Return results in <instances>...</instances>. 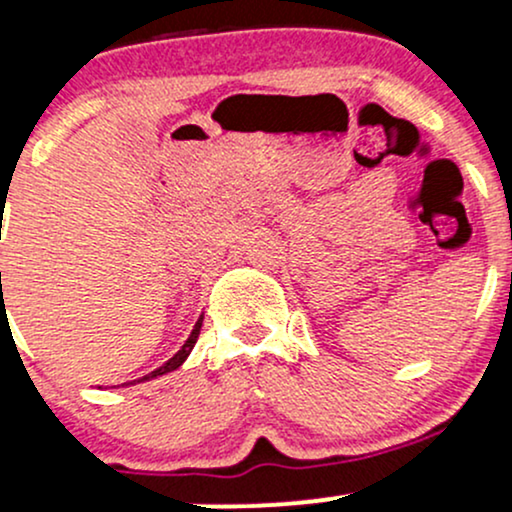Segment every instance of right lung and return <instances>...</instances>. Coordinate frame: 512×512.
Returning a JSON list of instances; mask_svg holds the SVG:
<instances>
[{
	"label": "right lung",
	"instance_id": "right-lung-1",
	"mask_svg": "<svg viewBox=\"0 0 512 512\" xmlns=\"http://www.w3.org/2000/svg\"><path fill=\"white\" fill-rule=\"evenodd\" d=\"M2 276V274H0ZM202 320L204 317H199L197 320V325H195V330H192V334L190 337H187V342L182 344V349L178 351V354H175L173 358H170V361H166L163 363L161 368H156L154 373H149V375H144L142 380H151V378H158V375H166V373H170V370H175V368H180L182 366V361H185L187 356H190V351H192V346H195V342H197V337H199V330H202Z\"/></svg>",
	"mask_w": 512,
	"mask_h": 512
}]
</instances>
